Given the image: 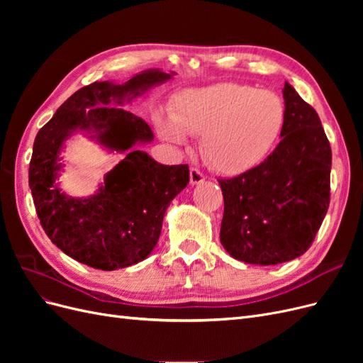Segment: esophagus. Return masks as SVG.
Returning a JSON list of instances; mask_svg holds the SVG:
<instances>
[{
    "label": "esophagus",
    "instance_id": "esophagus-1",
    "mask_svg": "<svg viewBox=\"0 0 363 363\" xmlns=\"http://www.w3.org/2000/svg\"><path fill=\"white\" fill-rule=\"evenodd\" d=\"M189 175H191V184H192V186H196V184H201V183H204V175H203L199 169L192 168Z\"/></svg>",
    "mask_w": 363,
    "mask_h": 363
}]
</instances>
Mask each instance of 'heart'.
<instances>
[{
	"label": "heart",
	"mask_w": 363,
	"mask_h": 363,
	"mask_svg": "<svg viewBox=\"0 0 363 363\" xmlns=\"http://www.w3.org/2000/svg\"><path fill=\"white\" fill-rule=\"evenodd\" d=\"M286 121L281 98L239 83H216L180 92L171 118H159V135L184 144L186 135L200 137L208 167L224 175H239L267 159Z\"/></svg>",
	"instance_id": "1"
}]
</instances>
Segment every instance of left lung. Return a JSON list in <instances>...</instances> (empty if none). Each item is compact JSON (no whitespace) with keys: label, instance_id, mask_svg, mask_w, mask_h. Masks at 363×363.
I'll use <instances>...</instances> for the list:
<instances>
[{"label":"left lung","instance_id":"obj_1","mask_svg":"<svg viewBox=\"0 0 363 363\" xmlns=\"http://www.w3.org/2000/svg\"><path fill=\"white\" fill-rule=\"evenodd\" d=\"M281 140L259 167L218 180L224 195L221 244L251 265L300 257L313 242L330 203L332 150L312 106L284 82Z\"/></svg>","mask_w":363,"mask_h":363}]
</instances>
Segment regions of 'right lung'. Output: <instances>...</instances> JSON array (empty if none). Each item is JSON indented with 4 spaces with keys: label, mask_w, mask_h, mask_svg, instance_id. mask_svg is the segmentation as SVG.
Masks as SVG:
<instances>
[{
    "label": "right lung",
    "mask_w": 363,
    "mask_h": 363,
    "mask_svg": "<svg viewBox=\"0 0 363 363\" xmlns=\"http://www.w3.org/2000/svg\"><path fill=\"white\" fill-rule=\"evenodd\" d=\"M175 72L142 71L125 83L95 82L71 95L35 139L28 184L47 236L65 255L103 271L127 268L156 247L164 212L189 183L188 164H162L136 148L155 139L144 119L123 107ZM83 133L125 159L89 197L59 188L64 142Z\"/></svg>",
    "instance_id": "right-lung-1"
}]
</instances>
